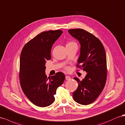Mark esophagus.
<instances>
[{"label": "esophagus", "mask_w": 125, "mask_h": 125, "mask_svg": "<svg viewBox=\"0 0 125 125\" xmlns=\"http://www.w3.org/2000/svg\"><path fill=\"white\" fill-rule=\"evenodd\" d=\"M71 77L70 76H67V75H66V76H65V79L66 80H71Z\"/></svg>", "instance_id": "obj_1"}]
</instances>
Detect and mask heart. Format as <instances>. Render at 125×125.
Masks as SVG:
<instances>
[{
	"label": "heart",
	"mask_w": 125,
	"mask_h": 125,
	"mask_svg": "<svg viewBox=\"0 0 125 125\" xmlns=\"http://www.w3.org/2000/svg\"><path fill=\"white\" fill-rule=\"evenodd\" d=\"M76 44V43L74 42H73V41H70V42H69L68 43H67L66 45H72V44ZM64 70L66 71H67V72H68V71H69L70 70V67L69 66H66V67H65Z\"/></svg>",
	"instance_id": "heart-1"
}]
</instances>
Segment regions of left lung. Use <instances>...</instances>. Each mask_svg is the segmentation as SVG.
<instances>
[{
    "mask_svg": "<svg viewBox=\"0 0 125 125\" xmlns=\"http://www.w3.org/2000/svg\"><path fill=\"white\" fill-rule=\"evenodd\" d=\"M68 31L81 44L76 67L87 72L82 81L74 78L78 85L73 93V99L78 104L87 105L97 98L105 87L107 72L105 50L101 41L85 30L74 29Z\"/></svg>",
    "mask_w": 125,
    "mask_h": 125,
    "instance_id": "8db88e82",
    "label": "left lung"
}]
</instances>
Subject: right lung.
I'll list each match as a JSON object with an SVG mask.
<instances>
[{
  "label": "right lung",
  "mask_w": 125,
  "mask_h": 125,
  "mask_svg": "<svg viewBox=\"0 0 125 125\" xmlns=\"http://www.w3.org/2000/svg\"><path fill=\"white\" fill-rule=\"evenodd\" d=\"M61 30L42 32L23 47L20 60L19 80L24 94L33 104L41 107L54 102L56 89L65 80V75L58 72L47 77V61L51 58L53 43L62 33Z\"/></svg>",
  "instance_id": "1"
}]
</instances>
